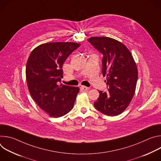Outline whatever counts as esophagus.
I'll use <instances>...</instances> for the list:
<instances>
[{
    "mask_svg": "<svg viewBox=\"0 0 161 161\" xmlns=\"http://www.w3.org/2000/svg\"><path fill=\"white\" fill-rule=\"evenodd\" d=\"M80 89H81V91H86V90H89L90 88H88V87H86V86H80Z\"/></svg>",
    "mask_w": 161,
    "mask_h": 161,
    "instance_id": "1",
    "label": "esophagus"
}]
</instances>
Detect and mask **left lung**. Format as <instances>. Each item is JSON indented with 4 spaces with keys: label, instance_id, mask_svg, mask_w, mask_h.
Listing matches in <instances>:
<instances>
[{
    "label": "left lung",
    "instance_id": "8db88e82",
    "mask_svg": "<svg viewBox=\"0 0 161 161\" xmlns=\"http://www.w3.org/2000/svg\"><path fill=\"white\" fill-rule=\"evenodd\" d=\"M88 41L103 54L102 73L106 76L107 92L98 90L94 104L108 116L121 114L129 105L137 80L136 64L130 51L122 42L108 37H92Z\"/></svg>",
    "mask_w": 161,
    "mask_h": 161
}]
</instances>
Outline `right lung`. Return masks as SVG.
I'll list each match as a JSON object with an SVG mask.
<instances>
[{
  "mask_svg": "<svg viewBox=\"0 0 161 161\" xmlns=\"http://www.w3.org/2000/svg\"><path fill=\"white\" fill-rule=\"evenodd\" d=\"M80 46L71 42L44 43L34 49L28 58L26 79L29 92L52 117L64 116L74 106L79 88L59 83L64 62Z\"/></svg>",
  "mask_w": 161,
  "mask_h": 161,
  "instance_id": "right-lung-1",
  "label": "right lung"
}]
</instances>
